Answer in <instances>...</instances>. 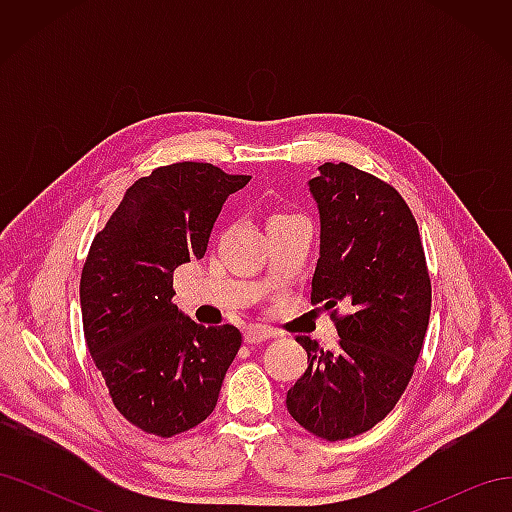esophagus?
<instances>
[{"mask_svg":"<svg viewBox=\"0 0 512 512\" xmlns=\"http://www.w3.org/2000/svg\"><path fill=\"white\" fill-rule=\"evenodd\" d=\"M271 337H273V333L267 331V329H262V327H250V329H245V333H243L245 344H250V346L267 342V339H271Z\"/></svg>","mask_w":512,"mask_h":512,"instance_id":"34e87169","label":"esophagus"}]
</instances>
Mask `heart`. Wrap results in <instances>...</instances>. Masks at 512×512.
Returning <instances> with one entry per match:
<instances>
[{
  "mask_svg": "<svg viewBox=\"0 0 512 512\" xmlns=\"http://www.w3.org/2000/svg\"><path fill=\"white\" fill-rule=\"evenodd\" d=\"M273 218H288V215H273ZM273 218H271V220H273Z\"/></svg>",
  "mask_w": 512,
  "mask_h": 512,
  "instance_id": "1",
  "label": "heart"
}]
</instances>
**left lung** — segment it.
<instances>
[{"mask_svg": "<svg viewBox=\"0 0 512 512\" xmlns=\"http://www.w3.org/2000/svg\"><path fill=\"white\" fill-rule=\"evenodd\" d=\"M318 168L309 181L320 211L312 305L329 309L339 342L324 350L297 337L307 369L286 408L309 433L337 442L369 431L404 395L425 342L431 280L416 220L393 185L346 162Z\"/></svg>", "mask_w": 512, "mask_h": 512, "instance_id": "obj_1", "label": "left lung"}]
</instances>
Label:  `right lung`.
<instances>
[{"mask_svg":"<svg viewBox=\"0 0 512 512\" xmlns=\"http://www.w3.org/2000/svg\"><path fill=\"white\" fill-rule=\"evenodd\" d=\"M250 175L177 162L134 181L81 273L85 342L126 421L158 438L203 423L241 348L232 324L203 327L173 303V273L203 258L226 198Z\"/></svg>","mask_w":512,"mask_h":512,"instance_id":"obj_1","label":"right lung"}]
</instances>
